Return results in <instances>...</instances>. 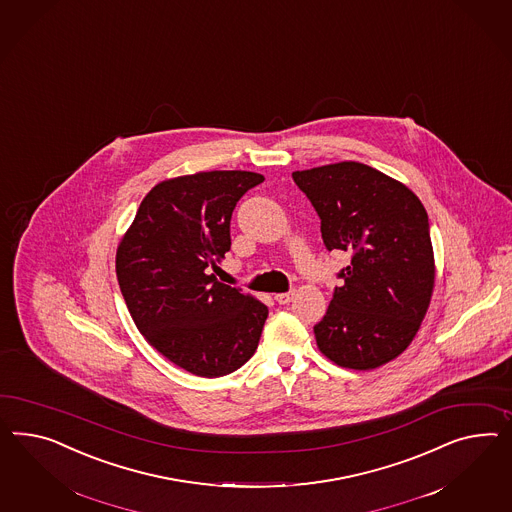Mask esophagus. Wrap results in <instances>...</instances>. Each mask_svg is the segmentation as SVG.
<instances>
[{"instance_id": "34e87169", "label": "esophagus", "mask_w": 512, "mask_h": 512, "mask_svg": "<svg viewBox=\"0 0 512 512\" xmlns=\"http://www.w3.org/2000/svg\"><path fill=\"white\" fill-rule=\"evenodd\" d=\"M292 296H294V292H279L276 294V302L279 305H287L289 302H292Z\"/></svg>"}]
</instances>
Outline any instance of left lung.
<instances>
[{"label": "left lung", "instance_id": "left-lung-1", "mask_svg": "<svg viewBox=\"0 0 512 512\" xmlns=\"http://www.w3.org/2000/svg\"><path fill=\"white\" fill-rule=\"evenodd\" d=\"M320 218L328 251L350 253L324 318L320 352L341 367L367 371L412 343L429 309L434 253L427 210L404 184L358 162L294 171Z\"/></svg>", "mask_w": 512, "mask_h": 512}]
</instances>
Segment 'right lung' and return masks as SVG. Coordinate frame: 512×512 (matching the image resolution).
Returning a JSON list of instances; mask_svg holds the SVG:
<instances>
[{
  "instance_id": "obj_1",
  "label": "right lung",
  "mask_w": 512,
  "mask_h": 512,
  "mask_svg": "<svg viewBox=\"0 0 512 512\" xmlns=\"http://www.w3.org/2000/svg\"><path fill=\"white\" fill-rule=\"evenodd\" d=\"M251 171H207L156 184L117 248V279L139 332L188 373L218 378L255 354L268 307L210 270L231 249Z\"/></svg>"
}]
</instances>
